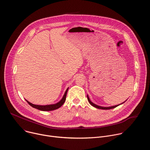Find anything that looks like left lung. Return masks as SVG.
<instances>
[{"label": "left lung", "instance_id": "8db88e82", "mask_svg": "<svg viewBox=\"0 0 150 150\" xmlns=\"http://www.w3.org/2000/svg\"><path fill=\"white\" fill-rule=\"evenodd\" d=\"M87 98H88V102L90 103V104L91 105H92L93 107H94V108H97V109H103V110H109V109H114V108H116V107H117L118 105H120V104H123V103H124L125 102V101H124V102L122 103V104H118V105H114V106H110V107H101V106H99V105H96V104H94L93 102H91V101H90V100L89 97H88V95H87Z\"/></svg>", "mask_w": 150, "mask_h": 150}]
</instances>
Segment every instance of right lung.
I'll return each instance as SVG.
<instances>
[{"mask_svg": "<svg viewBox=\"0 0 150 150\" xmlns=\"http://www.w3.org/2000/svg\"><path fill=\"white\" fill-rule=\"evenodd\" d=\"M68 88L64 94L62 98L60 100V101H59L58 103L54 104H49V105H36V104H34L31 103L30 102H29L28 101H27V100H25L27 101V102L33 108L37 109L38 110H41V111H52V110H54L56 109H59L60 107H61L63 103H65V100H66V97H67V92L68 91Z\"/></svg>", "mask_w": 150, "mask_h": 150, "instance_id": "right-lung-1", "label": "right lung"}]
</instances>
